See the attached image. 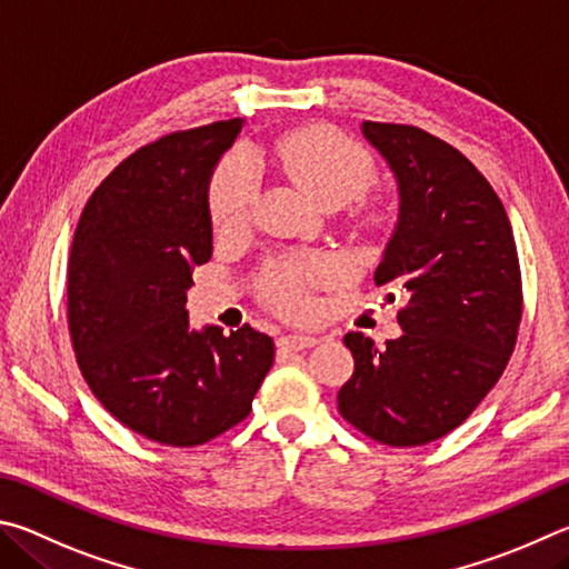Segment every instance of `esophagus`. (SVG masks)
<instances>
[{"mask_svg":"<svg viewBox=\"0 0 569 569\" xmlns=\"http://www.w3.org/2000/svg\"><path fill=\"white\" fill-rule=\"evenodd\" d=\"M315 345H317V337H310V335L279 337V347L287 352H300V350H307V347H315Z\"/></svg>","mask_w":569,"mask_h":569,"instance_id":"1","label":"esophagus"}]
</instances>
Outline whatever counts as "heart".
<instances>
[{
	"label": "heart",
	"mask_w": 569,
	"mask_h": 569,
	"mask_svg": "<svg viewBox=\"0 0 569 569\" xmlns=\"http://www.w3.org/2000/svg\"><path fill=\"white\" fill-rule=\"evenodd\" d=\"M279 169L312 194L317 202H350L375 177V162L362 144L327 127L297 129L274 142ZM259 197V164L254 152L237 149L214 172L209 187V212L217 229L242 227L254 212ZM342 277L337 259H290L269 267L264 277L267 297L290 315L312 312V287L330 284Z\"/></svg>",
	"instance_id": "heart-1"
}]
</instances>
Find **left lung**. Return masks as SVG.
<instances>
[{
	"label": "left lung",
	"instance_id": "obj_1",
	"mask_svg": "<svg viewBox=\"0 0 569 569\" xmlns=\"http://www.w3.org/2000/svg\"><path fill=\"white\" fill-rule=\"evenodd\" d=\"M397 182V222L377 284L405 292L402 335L377 350L345 335L355 372L337 395L342 417L392 447L452 432L500 380L522 317L510 219L462 152L407 124L362 122Z\"/></svg>",
	"mask_w": 569,
	"mask_h": 569
}]
</instances>
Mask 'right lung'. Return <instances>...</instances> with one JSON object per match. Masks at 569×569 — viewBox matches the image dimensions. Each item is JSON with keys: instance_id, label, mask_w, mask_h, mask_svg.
<instances>
[{"instance_id": "add662e5", "label": "right lung", "mask_w": 569, "mask_h": 569, "mask_svg": "<svg viewBox=\"0 0 569 569\" xmlns=\"http://www.w3.org/2000/svg\"><path fill=\"white\" fill-rule=\"evenodd\" d=\"M244 119L137 149L89 197L69 254L67 310L97 400L147 440L204 445L242 422L274 342L244 325H189L192 269L212 257L209 179Z\"/></svg>"}]
</instances>
